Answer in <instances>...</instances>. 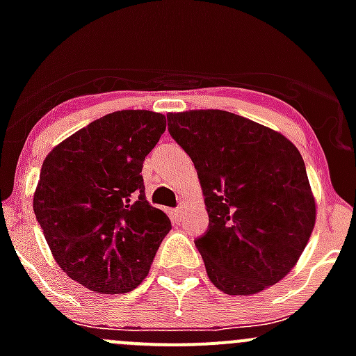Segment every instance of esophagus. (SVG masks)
<instances>
[{"label":"esophagus","mask_w":356,"mask_h":356,"mask_svg":"<svg viewBox=\"0 0 356 356\" xmlns=\"http://www.w3.org/2000/svg\"><path fill=\"white\" fill-rule=\"evenodd\" d=\"M182 211H184V208H182V207L175 208V210H172V217H174L175 220H179V218L182 217Z\"/></svg>","instance_id":"34e87169"}]
</instances>
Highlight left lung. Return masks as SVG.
<instances>
[{"mask_svg":"<svg viewBox=\"0 0 356 356\" xmlns=\"http://www.w3.org/2000/svg\"><path fill=\"white\" fill-rule=\"evenodd\" d=\"M167 120L203 189L210 222L195 245L208 279L241 296L284 279L317 217L296 146L281 132L224 110L179 111Z\"/></svg>","mask_w":356,"mask_h":356,"instance_id":"1","label":"left lung"}]
</instances>
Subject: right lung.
Segmentation results:
<instances>
[{"label":"right lung","instance_id":"1","mask_svg":"<svg viewBox=\"0 0 356 356\" xmlns=\"http://www.w3.org/2000/svg\"><path fill=\"white\" fill-rule=\"evenodd\" d=\"M165 115L122 110L91 122L42 161L34 213L53 258L84 288L129 293L148 275L170 218L145 196L143 161Z\"/></svg>","mask_w":356,"mask_h":356}]
</instances>
